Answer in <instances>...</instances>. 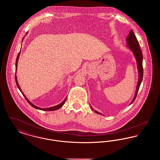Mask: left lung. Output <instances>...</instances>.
Listing matches in <instances>:
<instances>
[{"label":"left lung","instance_id":"left-lung-1","mask_svg":"<svg viewBox=\"0 0 160 160\" xmlns=\"http://www.w3.org/2000/svg\"><path fill=\"white\" fill-rule=\"evenodd\" d=\"M127 41V47L130 50L133 55L134 56V58H136V62H137V69H138V82H137V86H136V92L134 96V98L132 100V101L130 102L129 105H131L136 99V96H137V92L138 91L140 86L141 84V83L143 80V54L141 51V49L139 46V43L137 41V38L136 37L134 32L132 30H131L129 32V35H128L127 38L126 39ZM92 110L95 112L97 114H103L97 110H94L92 107L91 106Z\"/></svg>","mask_w":160,"mask_h":160}]
</instances>
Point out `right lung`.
Listing matches in <instances>:
<instances>
[{
    "label": "right lung",
    "mask_w": 160,
    "mask_h": 160,
    "mask_svg": "<svg viewBox=\"0 0 160 160\" xmlns=\"http://www.w3.org/2000/svg\"><path fill=\"white\" fill-rule=\"evenodd\" d=\"M28 33V32H27L26 33V35ZM24 38H23L22 39V41H23V39ZM20 52L18 53V56H17V59H16V62H15V73L17 72V65H18V59H19V57H20ZM15 82H16V84H17V87H18V88L19 89V90L20 91V92H22V93L23 94V96H24V97L25 98V99H26L27 101H28V102H29V104L31 105V106L33 107V108H36V109H38V110H44V111H54V110H58L59 108H60L61 107L63 106V104H65V101H66V100H67V97H66L65 99L61 102V104H58V105H57V106H55L53 107H48V108H41V107H39L37 106H35V105H34L33 104H32V102H31V101L29 100V99L27 98V97L25 96V95L24 94V93H23L22 91V89H21V88H20V86H19V84H18V81H17V76H16V74H15Z\"/></svg>",
    "instance_id": "add662e5"
}]
</instances>
